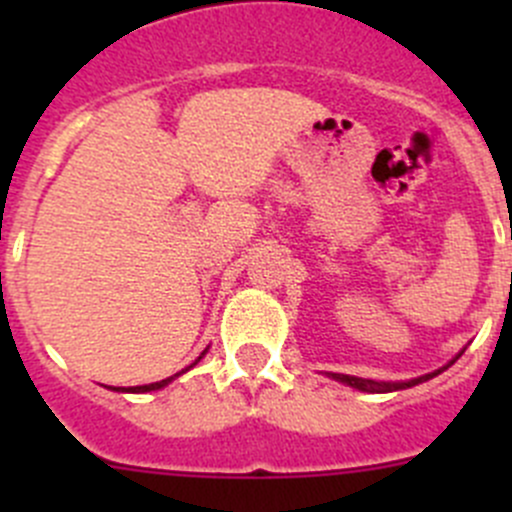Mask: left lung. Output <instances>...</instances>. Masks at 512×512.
<instances>
[{"instance_id": "8db88e82", "label": "left lung", "mask_w": 512, "mask_h": 512, "mask_svg": "<svg viewBox=\"0 0 512 512\" xmlns=\"http://www.w3.org/2000/svg\"><path fill=\"white\" fill-rule=\"evenodd\" d=\"M461 356V354H458ZM456 356V359H458ZM453 359V361H456ZM451 361V364H453ZM448 364V366H451ZM443 369H446V366H443ZM443 369H438V371H431V374H426V376H418V379H414V381H401V384H379V381H374V379H361V376H349V374H332V379H337V381H342V384H349V386H354V389H359V391H369V394H379V391H399V389H409V386H416V384H421V381H428V379H433V376H438L441 374Z\"/></svg>"}]
</instances>
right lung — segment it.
<instances>
[{
  "instance_id": "1",
  "label": "right lung",
  "mask_w": 512,
  "mask_h": 512,
  "mask_svg": "<svg viewBox=\"0 0 512 512\" xmlns=\"http://www.w3.org/2000/svg\"><path fill=\"white\" fill-rule=\"evenodd\" d=\"M198 361H200V356H198ZM198 361H193V364H190V366H195V364H198ZM190 366H188V369H190ZM188 369H183V371H188ZM183 371H180V374H183ZM175 376H178V374L168 376V379H163V381H156V384H146V386H131V389H116V391H133V394H141V391H156V389H163L165 384H170V381H173Z\"/></svg>"
}]
</instances>
